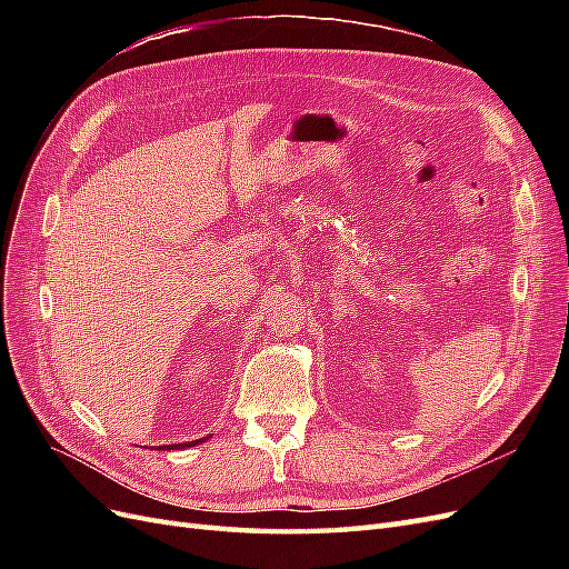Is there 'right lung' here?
Returning a JSON list of instances; mask_svg holds the SVG:
<instances>
[{
    "instance_id": "1",
    "label": "right lung",
    "mask_w": 569,
    "mask_h": 569,
    "mask_svg": "<svg viewBox=\"0 0 569 569\" xmlns=\"http://www.w3.org/2000/svg\"><path fill=\"white\" fill-rule=\"evenodd\" d=\"M203 439H209V437H203ZM203 439H197V441H184V443H168V446H161L163 451H180V449H189V446H197L199 441H203Z\"/></svg>"
}]
</instances>
